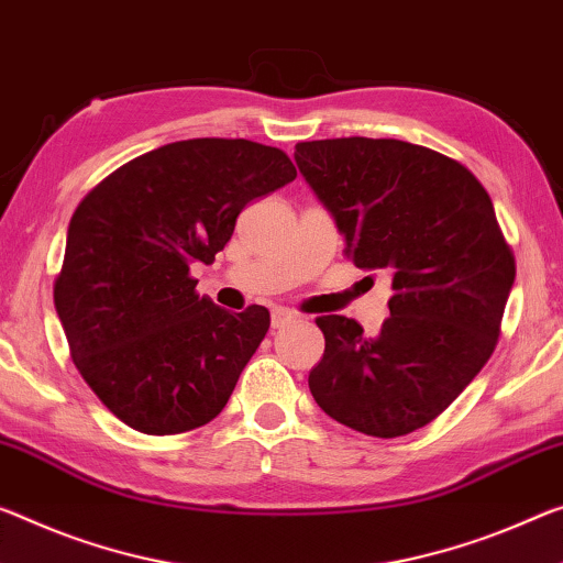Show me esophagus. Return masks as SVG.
Wrapping results in <instances>:
<instances>
[{
	"mask_svg": "<svg viewBox=\"0 0 563 563\" xmlns=\"http://www.w3.org/2000/svg\"><path fill=\"white\" fill-rule=\"evenodd\" d=\"M296 320V313L288 308H275L273 310V328H285L288 323H292Z\"/></svg>",
	"mask_w": 563,
	"mask_h": 563,
	"instance_id": "obj_1",
	"label": "esophagus"
}]
</instances>
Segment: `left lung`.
Returning a JSON list of instances; mask_svg holds the SVG:
<instances>
[{
    "label": "left lung",
    "instance_id": "1",
    "mask_svg": "<svg viewBox=\"0 0 563 563\" xmlns=\"http://www.w3.org/2000/svg\"><path fill=\"white\" fill-rule=\"evenodd\" d=\"M296 163L361 271L394 275L378 335L316 318L325 353L308 386L330 418L396 439L441 416L501 333L516 257L486 187L466 165L404 140L298 142Z\"/></svg>",
    "mask_w": 563,
    "mask_h": 563
}]
</instances>
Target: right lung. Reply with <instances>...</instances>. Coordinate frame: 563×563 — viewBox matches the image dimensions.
Instances as JSON below:
<instances>
[{
    "label": "right lung",
    "mask_w": 563,
    "mask_h": 563,
    "mask_svg": "<svg viewBox=\"0 0 563 563\" xmlns=\"http://www.w3.org/2000/svg\"><path fill=\"white\" fill-rule=\"evenodd\" d=\"M296 175L261 142L183 140L124 163L77 205L55 308L79 376L122 423L185 433L225 408L271 313L218 308L190 265L216 261L240 210Z\"/></svg>",
    "instance_id": "add662e5"
}]
</instances>
